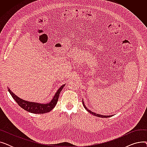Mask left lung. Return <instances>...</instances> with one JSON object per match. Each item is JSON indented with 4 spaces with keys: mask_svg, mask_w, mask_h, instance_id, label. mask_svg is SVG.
I'll return each instance as SVG.
<instances>
[{
    "mask_svg": "<svg viewBox=\"0 0 147 147\" xmlns=\"http://www.w3.org/2000/svg\"><path fill=\"white\" fill-rule=\"evenodd\" d=\"M82 102H83V105L84 107L85 108V109H86L89 113H90V114H92L94 115H95V116L99 117H102V118H107V117H111V116H112V115H101V114H96V113H95L92 112V111H90V110H89V109H88V108L85 106V105H84V102H83V100L82 101Z\"/></svg>",
    "mask_w": 147,
    "mask_h": 147,
    "instance_id": "1",
    "label": "left lung"
}]
</instances>
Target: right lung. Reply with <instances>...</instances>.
Returning a JSON list of instances; mask_svg holds the SVG:
<instances>
[{"label": "right lung", "mask_w": 147, "mask_h": 147, "mask_svg": "<svg viewBox=\"0 0 147 147\" xmlns=\"http://www.w3.org/2000/svg\"><path fill=\"white\" fill-rule=\"evenodd\" d=\"M65 84L62 85L57 91L55 95H54L53 98L52 99L51 101L46 104H42V103H37V102H33L25 101L24 99H22L16 95H15L13 92L8 88V91L12 96L13 99L15 100L16 102L24 110L26 111L34 113V114H43L49 113L51 111L57 104L58 99L59 96V94L61 91L63 90Z\"/></svg>", "instance_id": "1"}]
</instances>
